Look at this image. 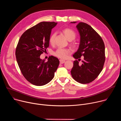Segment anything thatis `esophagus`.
Returning a JSON list of instances; mask_svg holds the SVG:
<instances>
[{"instance_id":"obj_1","label":"esophagus","mask_w":121,"mask_h":121,"mask_svg":"<svg viewBox=\"0 0 121 121\" xmlns=\"http://www.w3.org/2000/svg\"><path fill=\"white\" fill-rule=\"evenodd\" d=\"M59 61H60V64H63V63H64L65 62V60H62V59H60L59 60Z\"/></svg>"}]
</instances>
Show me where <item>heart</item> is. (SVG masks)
Instances as JSON below:
<instances>
[{
  "label": "heart",
  "instance_id": "heart-1",
  "mask_svg": "<svg viewBox=\"0 0 121 121\" xmlns=\"http://www.w3.org/2000/svg\"><path fill=\"white\" fill-rule=\"evenodd\" d=\"M63 33L65 35L67 39L69 41H73L74 40V39L77 36L76 33L75 32L71 29L69 28H65L63 30ZM56 35V33H53L50 35L49 42L50 44H53L55 42V38ZM71 44L73 46H75V43H72ZM71 53V50L69 49H65L62 48H57L55 52H53V55L56 56L58 58L64 59H66L68 55Z\"/></svg>",
  "mask_w": 121,
  "mask_h": 121
}]
</instances>
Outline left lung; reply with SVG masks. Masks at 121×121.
I'll use <instances>...</instances> for the list:
<instances>
[{
	"label": "left lung",
	"instance_id": "1",
	"mask_svg": "<svg viewBox=\"0 0 121 121\" xmlns=\"http://www.w3.org/2000/svg\"><path fill=\"white\" fill-rule=\"evenodd\" d=\"M76 27L80 34V41L78 49L73 57L79 60L83 56L84 59L81 65L77 60L73 61L71 73L75 81L87 84L96 79L103 69L105 59L104 43L102 38L90 25L80 22Z\"/></svg>",
	"mask_w": 121,
	"mask_h": 121
}]
</instances>
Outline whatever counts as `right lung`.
Masks as SVG:
<instances>
[{
	"label": "right lung",
	"instance_id": "1",
	"mask_svg": "<svg viewBox=\"0 0 121 121\" xmlns=\"http://www.w3.org/2000/svg\"><path fill=\"white\" fill-rule=\"evenodd\" d=\"M57 23L40 22L25 31L17 44L16 56L18 67L25 78L34 85L48 83L59 66V61L54 56H49L48 61L40 58L49 47L52 29Z\"/></svg>",
	"mask_w": 121,
	"mask_h": 121
}]
</instances>
